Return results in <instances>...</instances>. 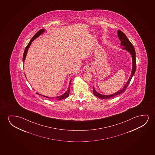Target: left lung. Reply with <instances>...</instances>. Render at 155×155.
I'll use <instances>...</instances> for the list:
<instances>
[{
	"mask_svg": "<svg viewBox=\"0 0 155 155\" xmlns=\"http://www.w3.org/2000/svg\"><path fill=\"white\" fill-rule=\"evenodd\" d=\"M117 35L119 37L120 40L121 41V45L122 46L123 48L122 49L124 50L127 51L129 52L130 54L131 55L132 62V68L131 74L129 80L127 81V83L125 84L124 86L120 91H117L115 93L110 94V95H103L101 94L98 93L97 91H96L94 87L93 94L94 95L97 96L98 97L100 98L101 99H109L110 98L113 97L117 95H119L123 93L125 91V89L127 88L128 85L129 84L130 81L131 80L132 77L134 76V73L136 72V51L135 49L134 48V45H132L131 43L129 40L124 33L122 32L120 30L117 31Z\"/></svg>",
	"mask_w": 155,
	"mask_h": 155,
	"instance_id": "8db88e82",
	"label": "left lung"
}]
</instances>
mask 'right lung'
I'll use <instances>...</instances> for the list:
<instances>
[{
  "label": "right lung",
  "instance_id": "1",
  "mask_svg": "<svg viewBox=\"0 0 155 155\" xmlns=\"http://www.w3.org/2000/svg\"><path fill=\"white\" fill-rule=\"evenodd\" d=\"M45 31V29H41V30H39L38 32H37L36 34H35L34 36H33V38H32V39H31V41H30V42L28 43V45H27L25 49L24 52L23 57V62H24V61H25L26 57V54H27V53H28V50L29 48H30V46H31V45L32 44V42H33L35 39H36L37 38H38V36L41 35V34L43 33ZM71 80H70V83H69V86L68 87V90H67V91L64 93L62 95H61L59 96H57V97H55L51 98L49 97H48V96H46L41 95V94L38 93H37V94H38V95H41L45 97L48 98H51L52 100H53V99H57L58 100H62V99H64V98H65L68 97V96L69 95V92H70V84H71Z\"/></svg>",
  "mask_w": 155,
  "mask_h": 155
}]
</instances>
